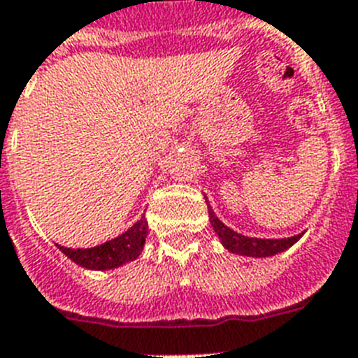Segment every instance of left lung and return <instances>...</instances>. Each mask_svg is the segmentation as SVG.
<instances>
[{
  "mask_svg": "<svg viewBox=\"0 0 358 358\" xmlns=\"http://www.w3.org/2000/svg\"><path fill=\"white\" fill-rule=\"evenodd\" d=\"M208 202V200H206ZM208 213H209V222L213 226L215 234L219 235L220 243L228 252L231 254L246 255V257H270V255L280 254L285 252L287 248L298 243L303 234H298L294 237H285V239H255V237H246L243 234H237L231 228L222 222V220L215 215L211 206L208 204Z\"/></svg>",
  "mask_w": 358,
  "mask_h": 358,
  "instance_id": "1",
  "label": "left lung"
}]
</instances>
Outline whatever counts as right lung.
<instances>
[{"instance_id": "right-lung-1", "label": "right lung", "mask_w": 358, "mask_h": 358, "mask_svg": "<svg viewBox=\"0 0 358 358\" xmlns=\"http://www.w3.org/2000/svg\"><path fill=\"white\" fill-rule=\"evenodd\" d=\"M147 231H149V224H147V219L143 215L132 228H129L115 239L106 241L104 245L77 250L66 248V246L60 245L57 246L78 266L90 270H110L138 259L141 250H143L145 239H147Z\"/></svg>"}]
</instances>
